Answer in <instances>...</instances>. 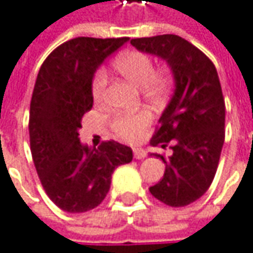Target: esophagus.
<instances>
[{
    "label": "esophagus",
    "instance_id": "1",
    "mask_svg": "<svg viewBox=\"0 0 253 253\" xmlns=\"http://www.w3.org/2000/svg\"><path fill=\"white\" fill-rule=\"evenodd\" d=\"M133 155H134L136 159H145L146 158V152L142 149V148H137V146L133 148Z\"/></svg>",
    "mask_w": 253,
    "mask_h": 253
}]
</instances>
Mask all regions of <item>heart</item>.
<instances>
[{
  "label": "heart",
  "mask_w": 253,
  "mask_h": 253,
  "mask_svg": "<svg viewBox=\"0 0 253 253\" xmlns=\"http://www.w3.org/2000/svg\"><path fill=\"white\" fill-rule=\"evenodd\" d=\"M116 69L131 81L136 86L143 88V95L148 100H158L168 86V80L164 75L155 74V63L153 59L148 53L131 50L120 55L114 62ZM107 86V72L104 69H98L94 74L91 82V94L95 101H103ZM152 116L148 111H137L133 114H117L111 127L114 133L127 142H133L140 137L143 130L149 126Z\"/></svg>",
  "instance_id": "b5f03b06"
}]
</instances>
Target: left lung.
Here are the masks:
<instances>
[{
  "label": "left lung",
  "instance_id": "left-lung-1",
  "mask_svg": "<svg viewBox=\"0 0 253 253\" xmlns=\"http://www.w3.org/2000/svg\"><path fill=\"white\" fill-rule=\"evenodd\" d=\"M140 52L164 59L173 75L175 89L164 110L150 145L172 155L152 153L165 164L164 178L150 194L171 207L198 200L211 185L224 143L226 107L213 62L194 44L175 35L131 39Z\"/></svg>",
  "mask_w": 253,
  "mask_h": 253
}]
</instances>
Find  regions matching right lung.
<instances>
[{
    "label": "right lung",
    "mask_w": 253,
    "mask_h": 253,
    "mask_svg": "<svg viewBox=\"0 0 253 253\" xmlns=\"http://www.w3.org/2000/svg\"><path fill=\"white\" fill-rule=\"evenodd\" d=\"M127 40H68L39 71L30 103V149L46 194L63 211L84 213L100 206L110 190L111 173L133 159L131 149L119 142H103L95 149L78 137L82 116L94 103L95 71Z\"/></svg>",
    "instance_id": "right-lung-1"
}]
</instances>
